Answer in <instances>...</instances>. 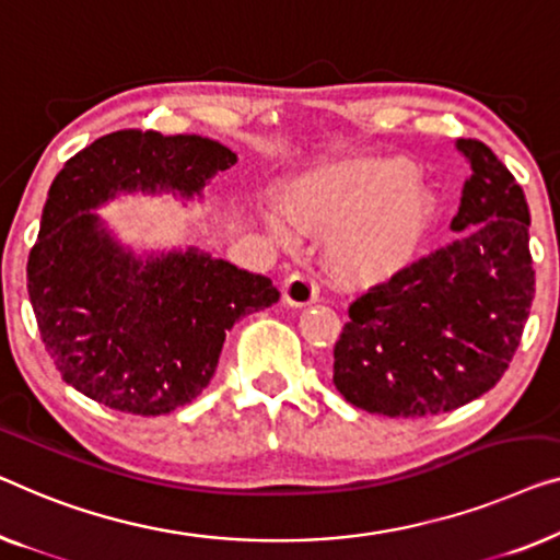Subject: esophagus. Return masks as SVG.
<instances>
[{
    "label": "esophagus",
    "mask_w": 560,
    "mask_h": 560,
    "mask_svg": "<svg viewBox=\"0 0 560 560\" xmlns=\"http://www.w3.org/2000/svg\"><path fill=\"white\" fill-rule=\"evenodd\" d=\"M282 298L290 305H307L318 298V285H315L313 275L307 272H293L282 282Z\"/></svg>",
    "instance_id": "34e87169"
}]
</instances>
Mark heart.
Masks as SVG:
<instances>
[{
  "label": "heart",
  "instance_id": "b5f03b06",
  "mask_svg": "<svg viewBox=\"0 0 560 560\" xmlns=\"http://www.w3.org/2000/svg\"><path fill=\"white\" fill-rule=\"evenodd\" d=\"M288 214L298 226L330 234L340 270L378 278L417 253L432 224L434 194L401 156L351 159L320 166L290 186ZM275 232L288 234L272 220Z\"/></svg>",
  "mask_w": 560,
  "mask_h": 560
}]
</instances>
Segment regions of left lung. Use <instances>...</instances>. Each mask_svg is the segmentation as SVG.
Returning a JSON list of instances; mask_svg holds the SVG:
<instances>
[{
    "instance_id": "left-lung-1",
    "label": "left lung",
    "mask_w": 560,
    "mask_h": 560,
    "mask_svg": "<svg viewBox=\"0 0 560 560\" xmlns=\"http://www.w3.org/2000/svg\"><path fill=\"white\" fill-rule=\"evenodd\" d=\"M452 234L353 298L334 348V384L353 407L419 419L465 407L505 374L523 338L536 270L521 184L477 139Z\"/></svg>"
}]
</instances>
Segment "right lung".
Returning a JSON list of instances; mask_svg holds the SVG:
<instances>
[{
  "label": "right lung",
  "mask_w": 560,
  "mask_h": 560,
  "mask_svg": "<svg viewBox=\"0 0 560 560\" xmlns=\"http://www.w3.org/2000/svg\"><path fill=\"white\" fill-rule=\"evenodd\" d=\"M237 156L201 136L124 131L65 161L27 260V293L65 384L124 415L184 407L214 376L226 330L278 303L270 278L205 253H120L93 207L118 189L197 194Z\"/></svg>",
  "instance_id": "add662e5"
}]
</instances>
